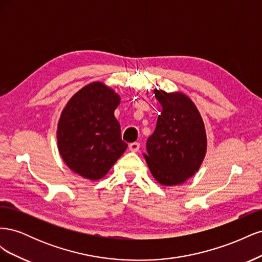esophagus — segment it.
<instances>
[{
    "label": "esophagus",
    "mask_w": 262,
    "mask_h": 262,
    "mask_svg": "<svg viewBox=\"0 0 262 262\" xmlns=\"http://www.w3.org/2000/svg\"><path fill=\"white\" fill-rule=\"evenodd\" d=\"M129 148L131 152H138V150L140 149V143H138V142H133V143H131L129 145Z\"/></svg>",
    "instance_id": "1"
}]
</instances>
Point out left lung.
<instances>
[{
  "instance_id": "1",
  "label": "left lung",
  "mask_w": 262,
  "mask_h": 262,
  "mask_svg": "<svg viewBox=\"0 0 262 262\" xmlns=\"http://www.w3.org/2000/svg\"><path fill=\"white\" fill-rule=\"evenodd\" d=\"M163 107L144 154L153 177L164 186H175L192 177L207 152V136L200 113L181 93L154 91Z\"/></svg>"
}]
</instances>
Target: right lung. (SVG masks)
I'll return each instance as SVG.
<instances>
[{
  "instance_id": "1",
  "label": "right lung",
  "mask_w": 262,
  "mask_h": 262,
  "mask_svg": "<svg viewBox=\"0 0 262 262\" xmlns=\"http://www.w3.org/2000/svg\"><path fill=\"white\" fill-rule=\"evenodd\" d=\"M120 97L100 82L84 86L61 114L59 152L71 170L90 180L104 177L128 144L121 139L115 110Z\"/></svg>"
}]
</instances>
